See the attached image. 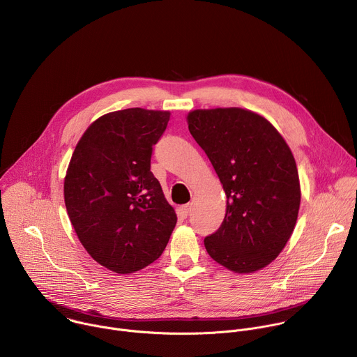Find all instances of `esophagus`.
Here are the masks:
<instances>
[{
    "label": "esophagus",
    "mask_w": 357,
    "mask_h": 357,
    "mask_svg": "<svg viewBox=\"0 0 357 357\" xmlns=\"http://www.w3.org/2000/svg\"><path fill=\"white\" fill-rule=\"evenodd\" d=\"M178 212L182 218H188V215L190 213V206L189 205H182V206H179Z\"/></svg>",
    "instance_id": "obj_1"
}]
</instances>
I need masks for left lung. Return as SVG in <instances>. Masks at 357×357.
<instances>
[{
  "mask_svg": "<svg viewBox=\"0 0 357 357\" xmlns=\"http://www.w3.org/2000/svg\"><path fill=\"white\" fill-rule=\"evenodd\" d=\"M188 126L227 197L220 227L205 237L206 251L234 273L261 270L278 257L298 218L301 189L289 146L270 121L244 109L195 110Z\"/></svg>",
  "mask_w": 357,
  "mask_h": 357,
  "instance_id": "8db88e82",
  "label": "left lung"
}]
</instances>
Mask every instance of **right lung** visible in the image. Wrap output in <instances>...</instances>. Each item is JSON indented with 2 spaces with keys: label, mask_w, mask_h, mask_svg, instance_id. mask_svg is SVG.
<instances>
[{
  "label": "right lung",
  "mask_w": 357,
  "mask_h": 357,
  "mask_svg": "<svg viewBox=\"0 0 357 357\" xmlns=\"http://www.w3.org/2000/svg\"><path fill=\"white\" fill-rule=\"evenodd\" d=\"M169 112L126 109L97 119L82 135L65 178V205L90 256L130 274L154 263L176 225L151 155Z\"/></svg>",
  "instance_id": "add662e5"
}]
</instances>
